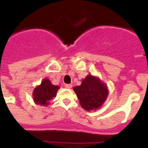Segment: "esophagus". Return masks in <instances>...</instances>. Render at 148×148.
<instances>
[{"label": "esophagus", "mask_w": 148, "mask_h": 148, "mask_svg": "<svg viewBox=\"0 0 148 148\" xmlns=\"http://www.w3.org/2000/svg\"><path fill=\"white\" fill-rule=\"evenodd\" d=\"M65 87L67 89H70L72 87V84H65Z\"/></svg>", "instance_id": "1"}]
</instances>
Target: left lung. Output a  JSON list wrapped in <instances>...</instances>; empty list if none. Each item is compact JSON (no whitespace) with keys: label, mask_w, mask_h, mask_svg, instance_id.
<instances>
[{"label":"left lung","mask_w":148,"mask_h":148,"mask_svg":"<svg viewBox=\"0 0 148 148\" xmlns=\"http://www.w3.org/2000/svg\"><path fill=\"white\" fill-rule=\"evenodd\" d=\"M79 103L85 110H96L103 105L108 96V89L106 84L99 77L91 74L82 80L80 86L73 87Z\"/></svg>","instance_id":"left-lung-1"}]
</instances>
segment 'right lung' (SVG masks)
I'll list each match as a JSON object with an SVG mask.
<instances>
[{"instance_id":"right-lung-1","label":"right lung","mask_w":148,"mask_h":148,"mask_svg":"<svg viewBox=\"0 0 148 148\" xmlns=\"http://www.w3.org/2000/svg\"><path fill=\"white\" fill-rule=\"evenodd\" d=\"M59 88L58 86L53 85L49 78H44L40 85L34 89L32 92L34 102L47 107L49 104V101L56 97Z\"/></svg>"}]
</instances>
